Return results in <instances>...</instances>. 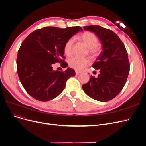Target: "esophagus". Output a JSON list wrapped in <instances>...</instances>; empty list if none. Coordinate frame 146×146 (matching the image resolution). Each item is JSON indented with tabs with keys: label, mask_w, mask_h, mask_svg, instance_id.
Returning <instances> with one entry per match:
<instances>
[{
	"label": "esophagus",
	"mask_w": 146,
	"mask_h": 146,
	"mask_svg": "<svg viewBox=\"0 0 146 146\" xmlns=\"http://www.w3.org/2000/svg\"><path fill=\"white\" fill-rule=\"evenodd\" d=\"M80 74V72H78V71H76V75H79Z\"/></svg>",
	"instance_id": "esophagus-1"
}]
</instances>
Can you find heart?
<instances>
[{"label": "heart", "mask_w": 146, "mask_h": 146, "mask_svg": "<svg viewBox=\"0 0 146 146\" xmlns=\"http://www.w3.org/2000/svg\"><path fill=\"white\" fill-rule=\"evenodd\" d=\"M79 39L86 45L89 48V54L92 57L98 56L101 52V48L98 46V38L93 33L86 31L79 36ZM74 40L73 38L68 40L64 46V52L67 56H70L72 53V47ZM90 63L89 58H80L78 57H73L68 61V64L70 67L76 70H82L88 66Z\"/></svg>", "instance_id": "b5f03b06"}]
</instances>
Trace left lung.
<instances>
[{"mask_svg": "<svg viewBox=\"0 0 146 146\" xmlns=\"http://www.w3.org/2000/svg\"><path fill=\"white\" fill-rule=\"evenodd\" d=\"M84 29L94 33L102 44V51L92 66L100 74L92 76L82 89L96 101L106 102L117 96L124 88L129 72V63L125 46L112 31L99 25H89Z\"/></svg>", "mask_w": 146, "mask_h": 146, "instance_id": "obj_1", "label": "left lung"}]
</instances>
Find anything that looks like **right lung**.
<instances>
[{
  "mask_svg": "<svg viewBox=\"0 0 146 146\" xmlns=\"http://www.w3.org/2000/svg\"><path fill=\"white\" fill-rule=\"evenodd\" d=\"M80 27L59 28L47 27L31 33L22 42L17 59L19 80L27 93L34 99L48 101L58 96L65 88L66 81L75 75L73 68L64 72L54 70L56 62L67 67L64 46Z\"/></svg>",
  "mask_w": 146,
  "mask_h": 146,
  "instance_id": "add662e5",
  "label": "right lung"
}]
</instances>
